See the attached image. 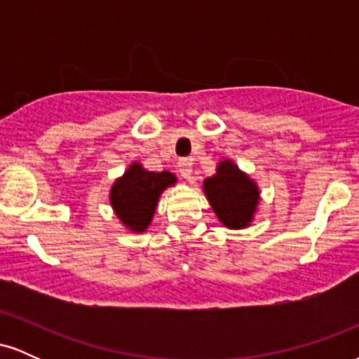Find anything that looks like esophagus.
<instances>
[{
  "mask_svg": "<svg viewBox=\"0 0 359 359\" xmlns=\"http://www.w3.org/2000/svg\"><path fill=\"white\" fill-rule=\"evenodd\" d=\"M192 160L191 158H182L179 162V172H180V175L184 177V179H191L192 177Z\"/></svg>",
  "mask_w": 359,
  "mask_h": 359,
  "instance_id": "obj_1",
  "label": "esophagus"
}]
</instances>
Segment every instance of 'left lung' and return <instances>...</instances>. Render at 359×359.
Instances as JSON below:
<instances>
[{
    "instance_id": "left-lung-1",
    "label": "left lung",
    "mask_w": 359,
    "mask_h": 359,
    "mask_svg": "<svg viewBox=\"0 0 359 359\" xmlns=\"http://www.w3.org/2000/svg\"><path fill=\"white\" fill-rule=\"evenodd\" d=\"M204 194L226 228L243 229L253 221L259 203L258 185L231 160H221L216 174L204 180Z\"/></svg>"
}]
</instances>
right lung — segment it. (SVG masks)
Listing matches in <instances>:
<instances>
[{"instance_id":"add662e5","label":"right lung","mask_w":359,"mask_h":359,"mask_svg":"<svg viewBox=\"0 0 359 359\" xmlns=\"http://www.w3.org/2000/svg\"><path fill=\"white\" fill-rule=\"evenodd\" d=\"M177 182L172 172H150L133 162L113 184L109 201L118 219L133 233H143L150 226L158 197Z\"/></svg>"}]
</instances>
